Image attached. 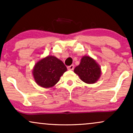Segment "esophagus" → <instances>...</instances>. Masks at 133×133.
<instances>
[{"mask_svg": "<svg viewBox=\"0 0 133 133\" xmlns=\"http://www.w3.org/2000/svg\"><path fill=\"white\" fill-rule=\"evenodd\" d=\"M68 70H73L74 69V65H71L69 66L68 67Z\"/></svg>", "mask_w": 133, "mask_h": 133, "instance_id": "1", "label": "esophagus"}]
</instances>
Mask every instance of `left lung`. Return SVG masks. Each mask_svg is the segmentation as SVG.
<instances>
[{"mask_svg": "<svg viewBox=\"0 0 133 133\" xmlns=\"http://www.w3.org/2000/svg\"><path fill=\"white\" fill-rule=\"evenodd\" d=\"M83 82L87 84H94L99 79L101 70L99 65L89 56H83L79 65L74 70Z\"/></svg>", "mask_w": 133, "mask_h": 133, "instance_id": "obj_1", "label": "left lung"}]
</instances>
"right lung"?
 I'll return each mask as SVG.
<instances>
[{
	"mask_svg": "<svg viewBox=\"0 0 133 133\" xmlns=\"http://www.w3.org/2000/svg\"><path fill=\"white\" fill-rule=\"evenodd\" d=\"M67 71L61 61L52 56L41 59L34 65L32 74L35 81L42 88L53 87Z\"/></svg>",
	"mask_w": 133,
	"mask_h": 133,
	"instance_id": "add662e5",
	"label": "right lung"
}]
</instances>
